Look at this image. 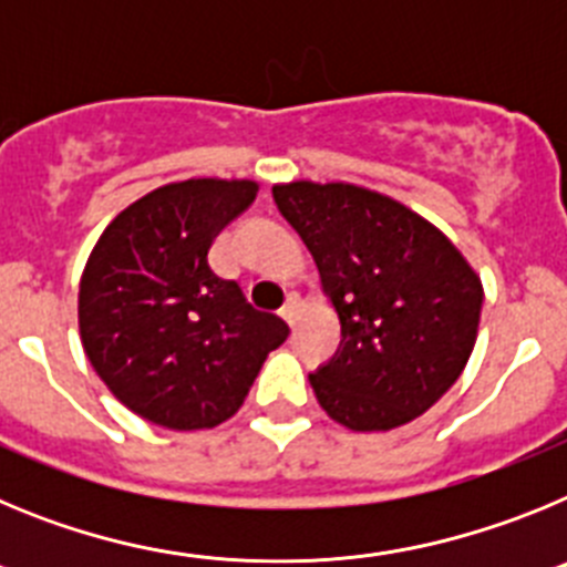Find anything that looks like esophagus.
Returning a JSON list of instances; mask_svg holds the SVG:
<instances>
[{
    "instance_id": "obj_1",
    "label": "esophagus",
    "mask_w": 567,
    "mask_h": 567,
    "mask_svg": "<svg viewBox=\"0 0 567 567\" xmlns=\"http://www.w3.org/2000/svg\"><path fill=\"white\" fill-rule=\"evenodd\" d=\"M298 309H300V298L298 295H289L287 303H284V309H280V318L287 320L289 327H292L295 318H298Z\"/></svg>"
}]
</instances>
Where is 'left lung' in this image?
<instances>
[{
	"instance_id": "left-lung-1",
	"label": "left lung",
	"mask_w": 567,
	"mask_h": 567,
	"mask_svg": "<svg viewBox=\"0 0 567 567\" xmlns=\"http://www.w3.org/2000/svg\"><path fill=\"white\" fill-rule=\"evenodd\" d=\"M272 198L318 264L340 346L309 383L352 432H389L429 412L463 374L483 284L423 215L374 189L275 184Z\"/></svg>"
}]
</instances>
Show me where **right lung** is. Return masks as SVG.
I'll use <instances>...</instances> for the list:
<instances>
[{"instance_id": "add662e5", "label": "right lung", "mask_w": 567, "mask_h": 567, "mask_svg": "<svg viewBox=\"0 0 567 567\" xmlns=\"http://www.w3.org/2000/svg\"><path fill=\"white\" fill-rule=\"evenodd\" d=\"M247 178L164 184L115 215L79 284L87 360L130 412L175 432L244 405L289 327L209 269L213 240L255 202Z\"/></svg>"}]
</instances>
